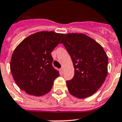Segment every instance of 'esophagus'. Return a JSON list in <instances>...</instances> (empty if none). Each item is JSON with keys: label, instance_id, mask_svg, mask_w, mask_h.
<instances>
[{"label": "esophagus", "instance_id": "34e87169", "mask_svg": "<svg viewBox=\"0 0 122 122\" xmlns=\"http://www.w3.org/2000/svg\"><path fill=\"white\" fill-rule=\"evenodd\" d=\"M59 71H60V73H61V74H63V68H60V70H59Z\"/></svg>", "mask_w": 122, "mask_h": 122}]
</instances>
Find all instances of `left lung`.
I'll return each instance as SVG.
<instances>
[{
	"instance_id": "left-lung-1",
	"label": "left lung",
	"mask_w": 122,
	"mask_h": 122,
	"mask_svg": "<svg viewBox=\"0 0 122 122\" xmlns=\"http://www.w3.org/2000/svg\"><path fill=\"white\" fill-rule=\"evenodd\" d=\"M72 59L73 78L67 80L69 92L85 98L98 90L108 74V56L100 44L83 33H68L60 42Z\"/></svg>"
}]
</instances>
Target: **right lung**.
Here are the masks:
<instances>
[{
  "label": "right lung",
  "instance_id": "obj_1",
  "mask_svg": "<svg viewBox=\"0 0 122 122\" xmlns=\"http://www.w3.org/2000/svg\"><path fill=\"white\" fill-rule=\"evenodd\" d=\"M64 34L39 31L24 39L13 52L10 71L20 89L28 94L41 96L51 90L59 76L52 66L51 52Z\"/></svg>",
  "mask_w": 122,
  "mask_h": 122
}]
</instances>
